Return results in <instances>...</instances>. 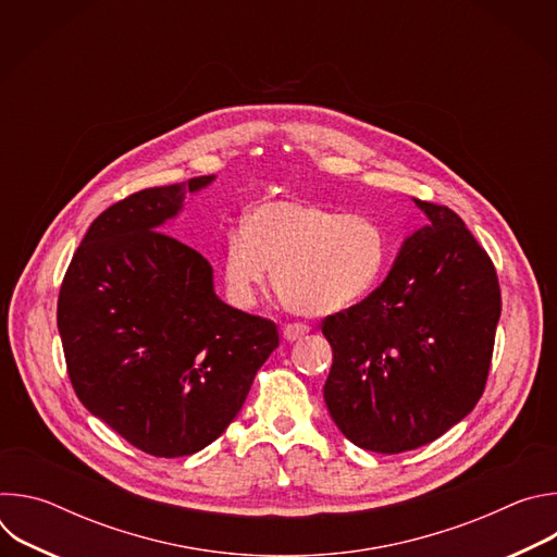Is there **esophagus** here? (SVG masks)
<instances>
[{"mask_svg": "<svg viewBox=\"0 0 557 557\" xmlns=\"http://www.w3.org/2000/svg\"><path fill=\"white\" fill-rule=\"evenodd\" d=\"M282 335H284L286 342H297V339H301L304 335H308V326H306V324H286V326L282 329Z\"/></svg>", "mask_w": 557, "mask_h": 557, "instance_id": "esophagus-1", "label": "esophagus"}]
</instances>
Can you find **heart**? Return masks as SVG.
<instances>
[{"mask_svg": "<svg viewBox=\"0 0 557 557\" xmlns=\"http://www.w3.org/2000/svg\"><path fill=\"white\" fill-rule=\"evenodd\" d=\"M387 235L368 215L301 198L258 205L247 224L228 231L224 280L237 301H249L269 280L301 314H335L361 304L381 282Z\"/></svg>", "mask_w": 557, "mask_h": 557, "instance_id": "obj_1", "label": "heart"}]
</instances>
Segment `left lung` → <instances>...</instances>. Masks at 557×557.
I'll list each match as a JSON object with an SVG mask.
<instances>
[{"label": "left lung", "mask_w": 557, "mask_h": 557, "mask_svg": "<svg viewBox=\"0 0 557 557\" xmlns=\"http://www.w3.org/2000/svg\"><path fill=\"white\" fill-rule=\"evenodd\" d=\"M414 202L430 222L383 284L322 322L333 348L329 412L350 443L379 454L428 445L475 408L500 320L485 249L451 209Z\"/></svg>", "instance_id": "8db88e82"}]
</instances>
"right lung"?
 <instances>
[{
  "mask_svg": "<svg viewBox=\"0 0 557 557\" xmlns=\"http://www.w3.org/2000/svg\"><path fill=\"white\" fill-rule=\"evenodd\" d=\"M213 178L143 189L108 207L59 290L57 326L78 401L161 458L213 443L280 346L271 320L224 304L211 264L161 231Z\"/></svg>",
  "mask_w": 557,
  "mask_h": 557,
  "instance_id": "1",
  "label": "right lung"
}]
</instances>
